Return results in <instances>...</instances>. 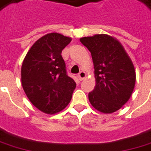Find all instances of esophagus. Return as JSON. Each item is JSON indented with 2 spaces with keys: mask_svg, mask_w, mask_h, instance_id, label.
<instances>
[{
  "mask_svg": "<svg viewBox=\"0 0 151 151\" xmlns=\"http://www.w3.org/2000/svg\"><path fill=\"white\" fill-rule=\"evenodd\" d=\"M86 74L85 71H81L80 74L78 75V78H79V80H80V81H82V80H84V79L86 78Z\"/></svg>",
  "mask_w": 151,
  "mask_h": 151,
  "instance_id": "obj_1",
  "label": "esophagus"
}]
</instances>
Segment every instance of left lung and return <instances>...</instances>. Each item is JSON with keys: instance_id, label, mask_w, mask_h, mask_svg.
<instances>
[{"instance_id": "1", "label": "left lung", "mask_w": 151, "mask_h": 151, "mask_svg": "<svg viewBox=\"0 0 151 151\" xmlns=\"http://www.w3.org/2000/svg\"><path fill=\"white\" fill-rule=\"evenodd\" d=\"M95 69L96 86L89 93L92 106L102 113L120 110L129 101L135 84V70L123 45L106 34L82 37Z\"/></svg>"}]
</instances>
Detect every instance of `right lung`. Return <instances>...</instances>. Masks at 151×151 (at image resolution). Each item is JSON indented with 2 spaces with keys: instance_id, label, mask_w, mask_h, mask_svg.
<instances>
[{
  "instance_id": "right-lung-1",
  "label": "right lung",
  "mask_w": 151,
  "mask_h": 151,
  "mask_svg": "<svg viewBox=\"0 0 151 151\" xmlns=\"http://www.w3.org/2000/svg\"><path fill=\"white\" fill-rule=\"evenodd\" d=\"M71 41L59 33L40 37L27 52L21 66V84L33 106L55 114L68 105L76 84L66 74L62 50Z\"/></svg>"
}]
</instances>
